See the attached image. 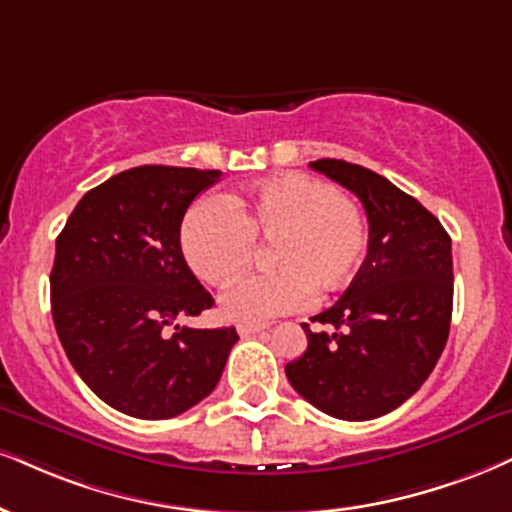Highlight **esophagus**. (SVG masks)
I'll return each instance as SVG.
<instances>
[{"label":"esophagus","instance_id":"obj_1","mask_svg":"<svg viewBox=\"0 0 512 512\" xmlns=\"http://www.w3.org/2000/svg\"><path fill=\"white\" fill-rule=\"evenodd\" d=\"M264 329H267V324H238V334L240 336H255Z\"/></svg>","mask_w":512,"mask_h":512}]
</instances>
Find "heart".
I'll return each mask as SVG.
<instances>
[{"mask_svg": "<svg viewBox=\"0 0 512 512\" xmlns=\"http://www.w3.org/2000/svg\"><path fill=\"white\" fill-rule=\"evenodd\" d=\"M255 243H269L272 272L252 274L221 295L233 322H264L341 291L367 248V221L353 197L315 176L269 178L248 195L200 197L188 209L181 248L190 269L224 286L248 267Z\"/></svg>", "mask_w": 512, "mask_h": 512, "instance_id": "obj_1", "label": "heart"}]
</instances>
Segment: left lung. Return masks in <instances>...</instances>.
Returning a JSON list of instances; mask_svg holds the SVG:
<instances>
[{"instance_id":"left-lung-1","label":"left lung","mask_w":512,"mask_h":512,"mask_svg":"<svg viewBox=\"0 0 512 512\" xmlns=\"http://www.w3.org/2000/svg\"><path fill=\"white\" fill-rule=\"evenodd\" d=\"M310 166L360 197L369 221L367 257L336 305L312 322L307 350L286 377L326 415L365 422L403 405L427 381L451 331V236L429 209L389 178L343 159Z\"/></svg>"}]
</instances>
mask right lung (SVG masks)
Masks as SVG:
<instances>
[{
	"label": "right lung",
	"mask_w": 512,
	"mask_h": 512,
	"mask_svg": "<svg viewBox=\"0 0 512 512\" xmlns=\"http://www.w3.org/2000/svg\"><path fill=\"white\" fill-rule=\"evenodd\" d=\"M221 171L135 166L80 197L57 238L49 293L61 346L97 398L169 420L219 384L238 334L176 324L214 305L181 250L190 202Z\"/></svg>",
	"instance_id": "obj_1"
}]
</instances>
